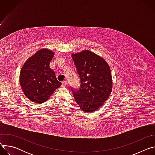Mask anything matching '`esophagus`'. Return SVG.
I'll return each instance as SVG.
<instances>
[{
	"mask_svg": "<svg viewBox=\"0 0 155 155\" xmlns=\"http://www.w3.org/2000/svg\"><path fill=\"white\" fill-rule=\"evenodd\" d=\"M67 84H68L67 81H64L62 82V86H67Z\"/></svg>",
	"mask_w": 155,
	"mask_h": 155,
	"instance_id": "obj_1",
	"label": "esophagus"
}]
</instances>
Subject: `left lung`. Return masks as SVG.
I'll return each mask as SVG.
<instances>
[{
  "instance_id": "8db88e82",
  "label": "left lung",
  "mask_w": 155,
  "mask_h": 155,
  "mask_svg": "<svg viewBox=\"0 0 155 155\" xmlns=\"http://www.w3.org/2000/svg\"><path fill=\"white\" fill-rule=\"evenodd\" d=\"M80 79V87L72 91L74 99L85 112H93L108 99L113 86L111 71L100 56L83 50L72 54Z\"/></svg>"
}]
</instances>
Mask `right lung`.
I'll return each instance as SVG.
<instances>
[{
	"label": "right lung",
	"instance_id": "right-lung-1",
	"mask_svg": "<svg viewBox=\"0 0 155 155\" xmlns=\"http://www.w3.org/2000/svg\"><path fill=\"white\" fill-rule=\"evenodd\" d=\"M54 53L42 48L25 62L19 74V84L26 97L34 103L45 102L61 85L50 68Z\"/></svg>",
	"mask_w": 155,
	"mask_h": 155
}]
</instances>
